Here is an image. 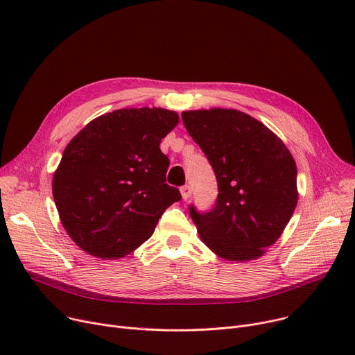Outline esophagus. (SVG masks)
<instances>
[{
    "mask_svg": "<svg viewBox=\"0 0 355 355\" xmlns=\"http://www.w3.org/2000/svg\"><path fill=\"white\" fill-rule=\"evenodd\" d=\"M180 191H181V196H182L184 200H189L191 197V194H193L190 185H184V187L180 189Z\"/></svg>",
    "mask_w": 355,
    "mask_h": 355,
    "instance_id": "1",
    "label": "esophagus"
}]
</instances>
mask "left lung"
<instances>
[{
	"label": "left lung",
	"mask_w": 355,
	"mask_h": 355,
	"mask_svg": "<svg viewBox=\"0 0 355 355\" xmlns=\"http://www.w3.org/2000/svg\"><path fill=\"white\" fill-rule=\"evenodd\" d=\"M185 129L213 166L218 196L209 213L193 206L198 236L226 260L262 256L281 237L296 202V164L281 138L236 109L181 114Z\"/></svg>",
	"instance_id": "left-lung-1"
}]
</instances>
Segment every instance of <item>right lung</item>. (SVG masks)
<instances>
[{
	"mask_svg": "<svg viewBox=\"0 0 355 355\" xmlns=\"http://www.w3.org/2000/svg\"><path fill=\"white\" fill-rule=\"evenodd\" d=\"M178 114L129 107L90 121L67 146L53 175L60 221L82 250L119 259L153 236L162 213L181 200L165 182L170 159L161 139Z\"/></svg>",
	"mask_w": 355,
	"mask_h": 355,
	"instance_id": "right-lung-1",
	"label": "right lung"
}]
</instances>
